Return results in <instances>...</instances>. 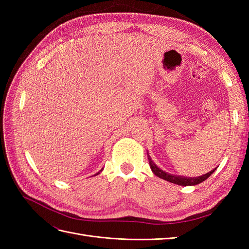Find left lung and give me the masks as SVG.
<instances>
[{
    "label": "left lung",
    "instance_id": "obj_1",
    "mask_svg": "<svg viewBox=\"0 0 249 249\" xmlns=\"http://www.w3.org/2000/svg\"><path fill=\"white\" fill-rule=\"evenodd\" d=\"M147 158H148V162H149V166L152 171L155 173L157 177H159L160 178H163L165 180H167V182L173 183V184H177L179 186H194V185H197L199 183H202L203 180H206L212 173L216 170L213 169L211 170L210 172L206 173V175L197 177V178H186V177H178V176H175V175H170L168 172H165L162 169H160L159 167L157 166V165L154 163V161L152 160V158L149 157V155L147 154Z\"/></svg>",
    "mask_w": 249,
    "mask_h": 249
}]
</instances>
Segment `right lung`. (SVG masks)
Here are the masks:
<instances>
[{"instance_id": "right-lung-1", "label": "right lung", "mask_w": 249, "mask_h": 249, "mask_svg": "<svg viewBox=\"0 0 249 249\" xmlns=\"http://www.w3.org/2000/svg\"><path fill=\"white\" fill-rule=\"evenodd\" d=\"M101 171H102V170H101ZM101 171H100V172H101ZM100 172H97V173H96V175H99V173H100Z\"/></svg>"}]
</instances>
